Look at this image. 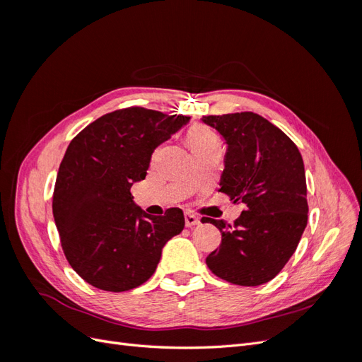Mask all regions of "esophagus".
<instances>
[{"mask_svg":"<svg viewBox=\"0 0 362 362\" xmlns=\"http://www.w3.org/2000/svg\"><path fill=\"white\" fill-rule=\"evenodd\" d=\"M184 218H185V226L187 228H193L196 225H199V218L196 217L193 213H185Z\"/></svg>","mask_w":362,"mask_h":362,"instance_id":"34e87169","label":"esophagus"}]
</instances>
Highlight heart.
<instances>
[{"label": "heart", "instance_id": "1", "mask_svg": "<svg viewBox=\"0 0 362 362\" xmlns=\"http://www.w3.org/2000/svg\"><path fill=\"white\" fill-rule=\"evenodd\" d=\"M187 141H189V146L193 152L201 151V149L208 148L211 145L221 144V140H218V137L213 133L211 129L202 128V127L193 128L190 133L187 134Z\"/></svg>", "mask_w": 362, "mask_h": 362}]
</instances>
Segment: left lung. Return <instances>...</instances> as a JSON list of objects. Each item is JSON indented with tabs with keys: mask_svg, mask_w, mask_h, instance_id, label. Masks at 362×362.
Here are the masks:
<instances>
[{
	"mask_svg": "<svg viewBox=\"0 0 362 362\" xmlns=\"http://www.w3.org/2000/svg\"><path fill=\"white\" fill-rule=\"evenodd\" d=\"M202 122L228 145L218 192L245 204L234 225L204 217L222 233L206 266L235 286H261L287 264L308 222L302 156L286 133L257 113L204 116Z\"/></svg>",
	"mask_w": 362,
	"mask_h": 362,
	"instance_id": "8db88e82",
	"label": "left lung"
}]
</instances>
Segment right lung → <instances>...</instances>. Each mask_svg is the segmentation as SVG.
<instances>
[{"instance_id": "1", "label": "right lung", "mask_w": 362, "mask_h": 362, "mask_svg": "<svg viewBox=\"0 0 362 362\" xmlns=\"http://www.w3.org/2000/svg\"><path fill=\"white\" fill-rule=\"evenodd\" d=\"M190 120L144 107L107 113L76 134L64 154L52 214L71 267L104 291H128L157 269L161 249L184 229L180 208L152 217L131 185L145 180L151 156Z\"/></svg>"}]
</instances>
